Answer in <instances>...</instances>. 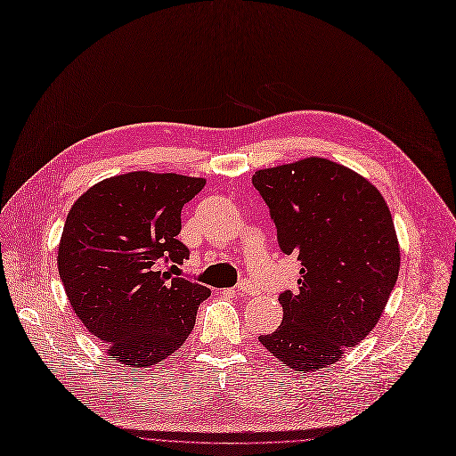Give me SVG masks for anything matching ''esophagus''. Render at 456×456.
<instances>
[{
	"label": "esophagus",
	"mask_w": 456,
	"mask_h": 456,
	"mask_svg": "<svg viewBox=\"0 0 456 456\" xmlns=\"http://www.w3.org/2000/svg\"><path fill=\"white\" fill-rule=\"evenodd\" d=\"M234 295H254L256 291H254V288H251V283L249 281H240L237 288H234V291H232Z\"/></svg>",
	"instance_id": "34e87169"
}]
</instances>
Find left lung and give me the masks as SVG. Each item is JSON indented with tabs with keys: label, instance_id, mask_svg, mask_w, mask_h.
<instances>
[{
	"label": "left lung",
	"instance_id": "left-lung-1",
	"mask_svg": "<svg viewBox=\"0 0 456 456\" xmlns=\"http://www.w3.org/2000/svg\"><path fill=\"white\" fill-rule=\"evenodd\" d=\"M281 254L300 261L298 289L280 295L281 325L259 342L295 374L329 368L372 330L395 289L400 246L376 185L325 158L251 176Z\"/></svg>",
	"mask_w": 456,
	"mask_h": 456
}]
</instances>
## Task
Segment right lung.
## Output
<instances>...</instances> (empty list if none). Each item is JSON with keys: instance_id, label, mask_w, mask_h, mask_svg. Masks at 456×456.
Returning a JSON list of instances; mask_svg holds the SVG:
<instances>
[{"instance_id": "1", "label": "right lung", "mask_w": 456, "mask_h": 456, "mask_svg": "<svg viewBox=\"0 0 456 456\" xmlns=\"http://www.w3.org/2000/svg\"><path fill=\"white\" fill-rule=\"evenodd\" d=\"M205 178L134 171L101 180L67 214L58 271L77 317L110 361L131 370L165 361L188 340L205 285L175 278L190 257L180 214Z\"/></svg>"}]
</instances>
